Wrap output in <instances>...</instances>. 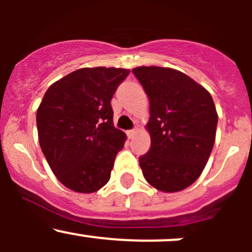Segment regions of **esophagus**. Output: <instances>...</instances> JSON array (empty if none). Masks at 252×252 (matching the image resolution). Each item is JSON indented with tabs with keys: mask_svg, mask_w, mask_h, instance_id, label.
Listing matches in <instances>:
<instances>
[{
	"mask_svg": "<svg viewBox=\"0 0 252 252\" xmlns=\"http://www.w3.org/2000/svg\"><path fill=\"white\" fill-rule=\"evenodd\" d=\"M126 134H128L129 138L131 139L136 134V129H131V130H128V131H126Z\"/></svg>",
	"mask_w": 252,
	"mask_h": 252,
	"instance_id": "obj_1",
	"label": "esophagus"
}]
</instances>
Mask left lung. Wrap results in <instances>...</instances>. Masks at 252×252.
Wrapping results in <instances>:
<instances>
[{"label":"left lung","mask_w":252,"mask_h":252,"mask_svg":"<svg viewBox=\"0 0 252 252\" xmlns=\"http://www.w3.org/2000/svg\"><path fill=\"white\" fill-rule=\"evenodd\" d=\"M131 72L150 101L151 146L139 157L142 174L159 191L184 190L202 173L215 144L218 116L212 96L172 68L142 65Z\"/></svg>","instance_id":"left-lung-1"}]
</instances>
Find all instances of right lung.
Masks as SVG:
<instances>
[{"label": "right lung", "instance_id": "right-lung-1", "mask_svg": "<svg viewBox=\"0 0 252 252\" xmlns=\"http://www.w3.org/2000/svg\"><path fill=\"white\" fill-rule=\"evenodd\" d=\"M130 73L123 68H80L47 89L36 112L42 154L68 189L95 192L111 178L126 136L113 126L111 100Z\"/></svg>", "mask_w": 252, "mask_h": 252}]
</instances>
